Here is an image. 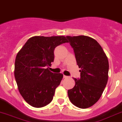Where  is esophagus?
<instances>
[{
	"label": "esophagus",
	"instance_id": "esophagus-1",
	"mask_svg": "<svg viewBox=\"0 0 122 122\" xmlns=\"http://www.w3.org/2000/svg\"><path fill=\"white\" fill-rule=\"evenodd\" d=\"M63 78H68V76H65V75H64V76H63Z\"/></svg>",
	"mask_w": 122,
	"mask_h": 122
}]
</instances>
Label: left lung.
Returning <instances> with one entry per match:
<instances>
[{
	"mask_svg": "<svg viewBox=\"0 0 122 122\" xmlns=\"http://www.w3.org/2000/svg\"><path fill=\"white\" fill-rule=\"evenodd\" d=\"M73 47L80 78H75V86L68 90L71 102L80 108H87L98 101L108 78L109 64L102 47L97 41L86 36H66Z\"/></svg>",
	"mask_w": 122,
	"mask_h": 122,
	"instance_id": "obj_1",
	"label": "left lung"
}]
</instances>
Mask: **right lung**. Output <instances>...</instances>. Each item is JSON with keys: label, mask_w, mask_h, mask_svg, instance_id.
Here are the masks:
<instances>
[{"label": "right lung", "mask_w": 122, "mask_h": 122, "mask_svg": "<svg viewBox=\"0 0 122 122\" xmlns=\"http://www.w3.org/2000/svg\"><path fill=\"white\" fill-rule=\"evenodd\" d=\"M68 42L66 37L34 36L27 41L15 61L14 76L20 93L33 107L41 108L52 100L63 75L46 68L54 61L55 47Z\"/></svg>", "instance_id": "obj_1"}]
</instances>
